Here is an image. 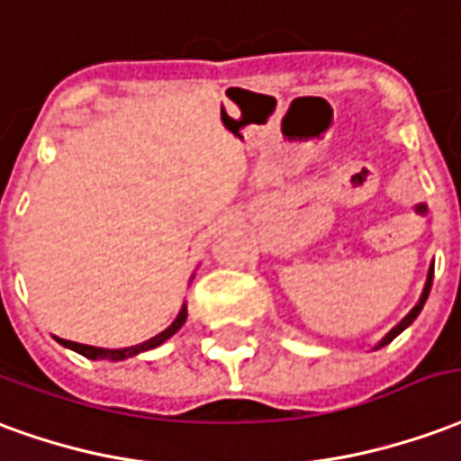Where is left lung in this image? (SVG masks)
<instances>
[{
  "mask_svg": "<svg viewBox=\"0 0 461 461\" xmlns=\"http://www.w3.org/2000/svg\"><path fill=\"white\" fill-rule=\"evenodd\" d=\"M429 287H432V267H429L428 282H425V290H422V297H420L418 304H415V307L410 309V314H408V317L402 319V321H401V324H398V327H393V329H391V334H388V337L383 339V341H381V344H378V346H385V344H388V341H393V339H395V337H398V334H401L402 329H408L410 324H412V321H415V317H418V314H420V309H422V304H425V302H428Z\"/></svg>",
  "mask_w": 461,
  "mask_h": 461,
  "instance_id": "1",
  "label": "left lung"
}]
</instances>
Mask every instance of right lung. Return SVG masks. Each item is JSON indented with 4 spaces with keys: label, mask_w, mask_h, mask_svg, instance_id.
Returning <instances> with one entry per match:
<instances>
[{
    "label": "right lung",
    "mask_w": 461,
    "mask_h": 461,
    "mask_svg": "<svg viewBox=\"0 0 461 461\" xmlns=\"http://www.w3.org/2000/svg\"><path fill=\"white\" fill-rule=\"evenodd\" d=\"M184 321H186V307H181L179 317L174 319V324H171L169 329H164L161 334H157V337L149 339V341H144V344H140V346H130V348H97V346L76 344V341H66V339H59V341L63 346L73 348V351L83 354L86 358H93V361H97V358H105V361H122V358H130V356L140 354V351H149V348H154V346L164 344L167 339L174 337V334L179 331Z\"/></svg>",
    "instance_id": "obj_1"
}]
</instances>
